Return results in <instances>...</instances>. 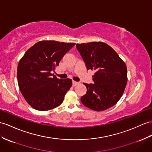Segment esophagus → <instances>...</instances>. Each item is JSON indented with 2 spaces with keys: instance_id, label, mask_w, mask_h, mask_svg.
I'll list each match as a JSON object with an SVG mask.
<instances>
[{
  "instance_id": "34e87169",
  "label": "esophagus",
  "mask_w": 152,
  "mask_h": 152,
  "mask_svg": "<svg viewBox=\"0 0 152 152\" xmlns=\"http://www.w3.org/2000/svg\"><path fill=\"white\" fill-rule=\"evenodd\" d=\"M79 82H76V81H73V86H75L77 84H79Z\"/></svg>"
}]
</instances>
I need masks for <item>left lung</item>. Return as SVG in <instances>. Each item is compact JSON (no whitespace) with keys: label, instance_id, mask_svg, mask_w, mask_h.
Masks as SVG:
<instances>
[{"label":"left lung","instance_id":"1","mask_svg":"<svg viewBox=\"0 0 152 152\" xmlns=\"http://www.w3.org/2000/svg\"><path fill=\"white\" fill-rule=\"evenodd\" d=\"M88 70L95 71L94 84L84 83L87 92L80 98L87 108L101 112L114 106L123 95L128 81L127 68L112 47L102 42L77 44Z\"/></svg>","mask_w":152,"mask_h":152}]
</instances>
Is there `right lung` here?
Masks as SVG:
<instances>
[{"label": "right lung", "mask_w": 152, "mask_h": 152, "mask_svg": "<svg viewBox=\"0 0 152 152\" xmlns=\"http://www.w3.org/2000/svg\"><path fill=\"white\" fill-rule=\"evenodd\" d=\"M75 44L42 40L28 49L20 58L17 66L18 87L33 108L47 111L62 104L72 86V80L57 79L51 72L56 69L64 55Z\"/></svg>", "instance_id": "add662e5"}]
</instances>
